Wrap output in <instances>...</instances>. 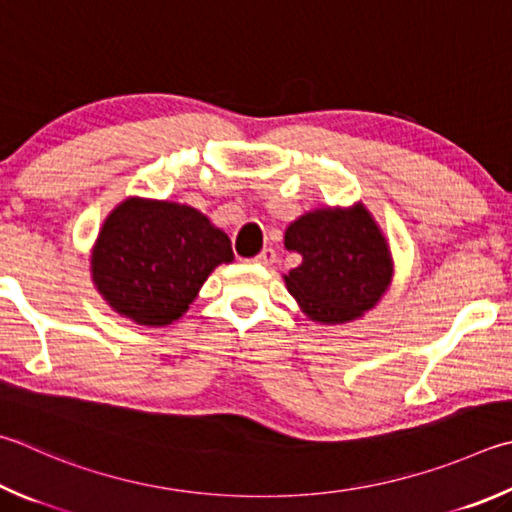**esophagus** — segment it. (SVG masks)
<instances>
[{"label":"esophagus","instance_id":"esophagus-1","mask_svg":"<svg viewBox=\"0 0 512 512\" xmlns=\"http://www.w3.org/2000/svg\"><path fill=\"white\" fill-rule=\"evenodd\" d=\"M255 264H259V266H271L273 262H275V250L273 248H264L262 253H259L255 259H253Z\"/></svg>","mask_w":512,"mask_h":512}]
</instances>
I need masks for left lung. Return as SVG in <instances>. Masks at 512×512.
I'll return each mask as SVG.
<instances>
[{"instance_id":"obj_1","label":"left lung","mask_w":512,"mask_h":512,"mask_svg":"<svg viewBox=\"0 0 512 512\" xmlns=\"http://www.w3.org/2000/svg\"><path fill=\"white\" fill-rule=\"evenodd\" d=\"M284 246L302 255V264L284 275L288 293L315 322L360 318L392 282L387 239L362 203L306 212L286 228Z\"/></svg>"}]
</instances>
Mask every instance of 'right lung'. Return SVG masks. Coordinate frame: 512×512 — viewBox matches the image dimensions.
<instances>
[{
    "mask_svg": "<svg viewBox=\"0 0 512 512\" xmlns=\"http://www.w3.org/2000/svg\"><path fill=\"white\" fill-rule=\"evenodd\" d=\"M230 239L206 215L172 201L132 197L111 210L91 250V277L116 313L165 327L188 311Z\"/></svg>",
    "mask_w": 512,
    "mask_h": 512,
    "instance_id": "obj_1",
    "label": "right lung"
}]
</instances>
